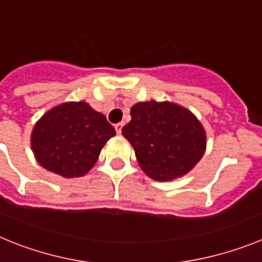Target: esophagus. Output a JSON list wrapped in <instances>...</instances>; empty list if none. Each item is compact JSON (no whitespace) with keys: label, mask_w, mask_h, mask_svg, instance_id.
Segmentation results:
<instances>
[{"label":"esophagus","mask_w":262,"mask_h":262,"mask_svg":"<svg viewBox=\"0 0 262 262\" xmlns=\"http://www.w3.org/2000/svg\"><path fill=\"white\" fill-rule=\"evenodd\" d=\"M114 127H115V131H117V134H120L122 133V127H123V123H117Z\"/></svg>","instance_id":"1"}]
</instances>
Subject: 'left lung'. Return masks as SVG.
I'll return each mask as SVG.
<instances>
[{"label":"left lung","mask_w":262,"mask_h":262,"mask_svg":"<svg viewBox=\"0 0 262 262\" xmlns=\"http://www.w3.org/2000/svg\"><path fill=\"white\" fill-rule=\"evenodd\" d=\"M139 165L156 181L182 177L196 165L206 149V133L187 108L170 102H139L122 128Z\"/></svg>","instance_id":"8db88e82"}]
</instances>
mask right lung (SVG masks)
Segmentation results:
<instances>
[{
    "label": "right lung",
    "mask_w": 262,
    "mask_h": 262,
    "mask_svg": "<svg viewBox=\"0 0 262 262\" xmlns=\"http://www.w3.org/2000/svg\"><path fill=\"white\" fill-rule=\"evenodd\" d=\"M115 135L105 115L86 102H66L36 122L31 148L38 163L66 178L82 177L98 160L101 149Z\"/></svg>",
    "instance_id": "1"
}]
</instances>
